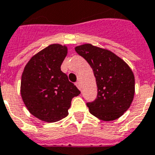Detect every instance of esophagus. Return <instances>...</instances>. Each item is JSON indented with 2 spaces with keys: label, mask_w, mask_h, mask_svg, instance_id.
I'll list each match as a JSON object with an SVG mask.
<instances>
[{
  "label": "esophagus",
  "mask_w": 155,
  "mask_h": 155,
  "mask_svg": "<svg viewBox=\"0 0 155 155\" xmlns=\"http://www.w3.org/2000/svg\"><path fill=\"white\" fill-rule=\"evenodd\" d=\"M75 85H76V86L77 87H78V88L79 89V90H81V83H80V82H79V81H77L76 83H75Z\"/></svg>",
  "instance_id": "esophagus-1"
}]
</instances>
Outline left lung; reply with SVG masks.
Listing matches in <instances>:
<instances>
[{"mask_svg":"<svg viewBox=\"0 0 155 155\" xmlns=\"http://www.w3.org/2000/svg\"><path fill=\"white\" fill-rule=\"evenodd\" d=\"M75 51L88 62L96 79L97 98L86 103L90 112L104 121L120 117L134 99L135 79L131 69L116 54L92 44L78 46Z\"/></svg>","mask_w":155,"mask_h":155,"instance_id":"1","label":"left lung"}]
</instances>
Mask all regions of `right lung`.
Returning a JSON list of instances; mask_svg holds the SVG:
<instances>
[{"label":"right lung","mask_w":155,"mask_h":155,"mask_svg":"<svg viewBox=\"0 0 155 155\" xmlns=\"http://www.w3.org/2000/svg\"><path fill=\"white\" fill-rule=\"evenodd\" d=\"M66 46L51 44L28 61L21 75V95L28 111L45 122L68 116L72 99L81 92L61 70Z\"/></svg>","instance_id":"obj_1"}]
</instances>
